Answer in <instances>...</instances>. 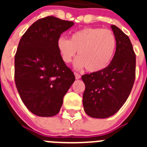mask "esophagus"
Returning a JSON list of instances; mask_svg holds the SVG:
<instances>
[{
    "label": "esophagus",
    "mask_w": 147,
    "mask_h": 147,
    "mask_svg": "<svg viewBox=\"0 0 147 147\" xmlns=\"http://www.w3.org/2000/svg\"><path fill=\"white\" fill-rule=\"evenodd\" d=\"M74 75H75V77H76V80H79V79H80V78H81V75H80V74H78V73L74 72Z\"/></svg>",
    "instance_id": "obj_1"
}]
</instances>
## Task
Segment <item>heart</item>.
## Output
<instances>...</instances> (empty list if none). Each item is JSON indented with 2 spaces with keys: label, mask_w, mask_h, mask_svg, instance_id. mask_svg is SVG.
<instances>
[{
  "label": "heart",
  "mask_w": 147,
  "mask_h": 147,
  "mask_svg": "<svg viewBox=\"0 0 147 147\" xmlns=\"http://www.w3.org/2000/svg\"><path fill=\"white\" fill-rule=\"evenodd\" d=\"M116 47V39L110 29L87 28L72 34L70 40L60 37L57 49L62 59L70 63L79 54L75 62L76 68L85 67L90 72H96L105 68L112 59Z\"/></svg>",
  "instance_id": "1"
}]
</instances>
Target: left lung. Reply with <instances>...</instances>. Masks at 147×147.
Masks as SVG:
<instances>
[{"instance_id":"left-lung-1","label":"left lung","mask_w":147,"mask_h":147,"mask_svg":"<svg viewBox=\"0 0 147 147\" xmlns=\"http://www.w3.org/2000/svg\"><path fill=\"white\" fill-rule=\"evenodd\" d=\"M116 49L108 66L82 76L85 85L83 106L89 116L105 119L120 110L129 96L136 79V54L129 37L111 26Z\"/></svg>"}]
</instances>
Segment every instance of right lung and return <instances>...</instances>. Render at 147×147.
<instances>
[{
  "instance_id": "right-lung-1",
  "label": "right lung",
  "mask_w": 147,
  "mask_h": 147,
  "mask_svg": "<svg viewBox=\"0 0 147 147\" xmlns=\"http://www.w3.org/2000/svg\"><path fill=\"white\" fill-rule=\"evenodd\" d=\"M74 24L45 17L34 22L19 42L15 56V85L24 105L34 115H57L74 82V73L57 49L61 34Z\"/></svg>"
}]
</instances>
